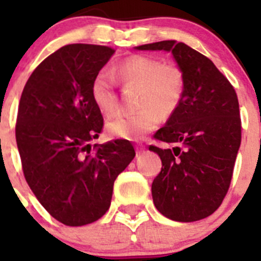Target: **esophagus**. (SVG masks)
Listing matches in <instances>:
<instances>
[{"label":"esophagus","instance_id":"34e87169","mask_svg":"<svg viewBox=\"0 0 261 261\" xmlns=\"http://www.w3.org/2000/svg\"><path fill=\"white\" fill-rule=\"evenodd\" d=\"M136 151H137V155H141V154L145 153V146H142V145H137V146H136Z\"/></svg>","mask_w":261,"mask_h":261}]
</instances>
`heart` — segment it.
I'll return each instance as SVG.
<instances>
[{
	"mask_svg": "<svg viewBox=\"0 0 261 261\" xmlns=\"http://www.w3.org/2000/svg\"><path fill=\"white\" fill-rule=\"evenodd\" d=\"M119 80L126 85L140 86L137 106L132 114L117 112L108 117L106 130L110 137L138 140L151 132L163 116L171 115L183 95V75L179 68L151 56L136 55L121 61L115 69ZM90 95L102 112L116 107L115 81L110 71L102 69L93 78Z\"/></svg>",
	"mask_w": 261,
	"mask_h": 261,
	"instance_id": "heart-1",
	"label": "heart"
}]
</instances>
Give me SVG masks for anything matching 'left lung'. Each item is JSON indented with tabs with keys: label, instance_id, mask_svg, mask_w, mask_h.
Masks as SVG:
<instances>
[{
	"label": "left lung",
	"instance_id": "obj_1",
	"mask_svg": "<svg viewBox=\"0 0 261 261\" xmlns=\"http://www.w3.org/2000/svg\"><path fill=\"white\" fill-rule=\"evenodd\" d=\"M171 52L183 75V95L154 138L162 170L151 184L155 208L177 222H193L220 208L229 191L241 146L238 96L229 80L206 56L175 40L137 47Z\"/></svg>",
	"mask_w": 261,
	"mask_h": 261
}]
</instances>
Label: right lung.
I'll return each mask as SVG.
<instances>
[{"mask_svg": "<svg viewBox=\"0 0 261 261\" xmlns=\"http://www.w3.org/2000/svg\"><path fill=\"white\" fill-rule=\"evenodd\" d=\"M114 53L106 45H64L36 66L20 96L15 138L23 174L66 226L95 222L108 211L117 175L136 155L126 140L89 144L103 129L90 86Z\"/></svg>", "mask_w": 261, "mask_h": 261, "instance_id": "1", "label": "right lung"}]
</instances>
